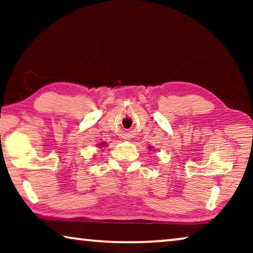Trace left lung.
I'll return each instance as SVG.
<instances>
[{
    "instance_id": "8db88e82",
    "label": "left lung",
    "mask_w": 253,
    "mask_h": 253,
    "mask_svg": "<svg viewBox=\"0 0 253 253\" xmlns=\"http://www.w3.org/2000/svg\"><path fill=\"white\" fill-rule=\"evenodd\" d=\"M150 148H151V147H150Z\"/></svg>"
}]
</instances>
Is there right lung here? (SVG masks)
<instances>
[{
    "mask_svg": "<svg viewBox=\"0 0 253 253\" xmlns=\"http://www.w3.org/2000/svg\"><path fill=\"white\" fill-rule=\"evenodd\" d=\"M103 146H105V143H102V147H103Z\"/></svg>",
    "mask_w": 253,
    "mask_h": 253,
    "instance_id": "right-lung-1",
    "label": "right lung"
}]
</instances>
